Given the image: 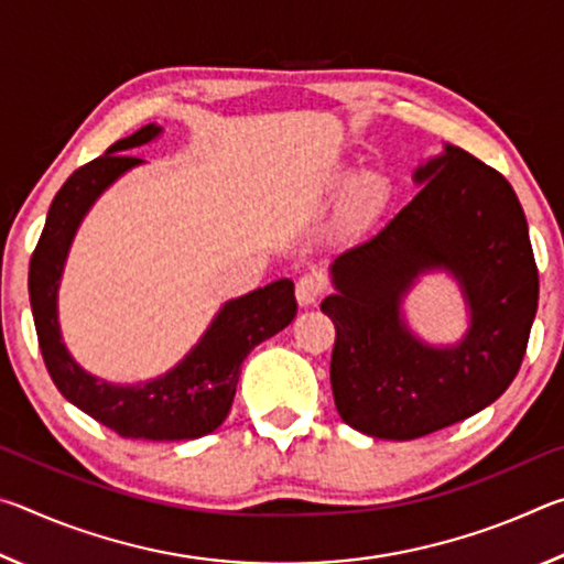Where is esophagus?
<instances>
[{
    "label": "esophagus",
    "mask_w": 564,
    "mask_h": 564,
    "mask_svg": "<svg viewBox=\"0 0 564 564\" xmlns=\"http://www.w3.org/2000/svg\"><path fill=\"white\" fill-rule=\"evenodd\" d=\"M323 291H326V281H323L318 273H303L301 279L295 281V299H299L301 305L318 303Z\"/></svg>",
    "instance_id": "esophagus-1"
}]
</instances>
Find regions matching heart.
Returning <instances> with one entry per match:
<instances>
[{
  "label": "heart",
  "instance_id": "obj_1",
  "mask_svg": "<svg viewBox=\"0 0 564 564\" xmlns=\"http://www.w3.org/2000/svg\"><path fill=\"white\" fill-rule=\"evenodd\" d=\"M388 196V184L383 176L366 174L352 181L348 191V212L352 218H366L383 206Z\"/></svg>",
  "mask_w": 564,
  "mask_h": 564
}]
</instances>
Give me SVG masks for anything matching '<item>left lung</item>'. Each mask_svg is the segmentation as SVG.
Returning a JSON list of instances; mask_svg holds the SVG:
<instances>
[{"instance_id": "8db88e82", "label": "left lung", "mask_w": 564, "mask_h": 564, "mask_svg": "<svg viewBox=\"0 0 564 564\" xmlns=\"http://www.w3.org/2000/svg\"><path fill=\"white\" fill-rule=\"evenodd\" d=\"M420 194L376 236L330 265L338 293L321 303L336 326L330 386L356 431L413 441L480 413L518 376L540 279L522 206L500 171L457 147L417 166ZM453 272L471 308L457 347H427L399 316L420 272Z\"/></svg>"}]
</instances>
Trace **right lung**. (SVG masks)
I'll return each mask as SVG.
<instances>
[{
    "label": "right lung",
    "mask_w": 564,
    "mask_h": 564,
    "mask_svg": "<svg viewBox=\"0 0 564 564\" xmlns=\"http://www.w3.org/2000/svg\"><path fill=\"white\" fill-rule=\"evenodd\" d=\"M161 127L149 123L107 149L64 181L46 214L44 231L30 261V301L44 366L59 393L97 423L133 441H194L214 433L231 410L241 362L261 340L275 336L295 318L289 279L228 301L194 350L166 376L137 386H113L79 368L62 343L56 291L72 238L84 214L141 159L129 149L149 144Z\"/></svg>",
    "instance_id": "right-lung-1"
}]
</instances>
